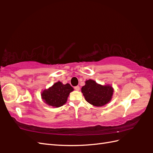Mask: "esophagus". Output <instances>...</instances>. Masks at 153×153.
Instances as JSON below:
<instances>
[{"label": "esophagus", "instance_id": "1", "mask_svg": "<svg viewBox=\"0 0 153 153\" xmlns=\"http://www.w3.org/2000/svg\"><path fill=\"white\" fill-rule=\"evenodd\" d=\"M74 89H75V90H76V91H79L80 88H79V87L78 85H77V86L74 87Z\"/></svg>", "mask_w": 153, "mask_h": 153}]
</instances>
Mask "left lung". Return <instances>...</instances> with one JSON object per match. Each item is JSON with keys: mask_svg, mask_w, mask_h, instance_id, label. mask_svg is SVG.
<instances>
[{"mask_svg": "<svg viewBox=\"0 0 153 153\" xmlns=\"http://www.w3.org/2000/svg\"><path fill=\"white\" fill-rule=\"evenodd\" d=\"M82 92L85 100L93 106H102L112 99L113 89L110 85H101L95 81L89 79L82 87Z\"/></svg>", "mask_w": 153, "mask_h": 153, "instance_id": "8db88e82", "label": "left lung"}]
</instances>
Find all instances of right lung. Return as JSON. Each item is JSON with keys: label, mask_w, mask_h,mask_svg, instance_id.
<instances>
[{"label": "right lung", "mask_w": 153, "mask_h": 153, "mask_svg": "<svg viewBox=\"0 0 153 153\" xmlns=\"http://www.w3.org/2000/svg\"><path fill=\"white\" fill-rule=\"evenodd\" d=\"M73 90V87L69 83L64 85L58 82L50 88L44 90L41 96L47 105L54 107H60L66 102L69 94Z\"/></svg>", "instance_id": "obj_1"}]
</instances>
